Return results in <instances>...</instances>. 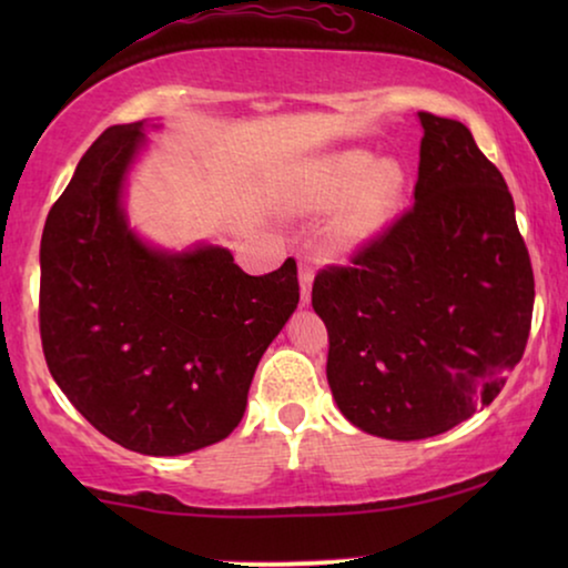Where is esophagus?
<instances>
[{
	"label": "esophagus",
	"instance_id": "esophagus-1",
	"mask_svg": "<svg viewBox=\"0 0 568 568\" xmlns=\"http://www.w3.org/2000/svg\"><path fill=\"white\" fill-rule=\"evenodd\" d=\"M313 276L315 271L310 263H300V294H302V305L310 302V290H313Z\"/></svg>",
	"mask_w": 568,
	"mask_h": 568
}]
</instances>
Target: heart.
<instances>
[{"label": "heart", "instance_id": "b5f03b06", "mask_svg": "<svg viewBox=\"0 0 568 568\" xmlns=\"http://www.w3.org/2000/svg\"><path fill=\"white\" fill-rule=\"evenodd\" d=\"M406 175L395 160H375L369 152L352 150L315 162L305 183L294 193L297 212H331L328 227L336 251H354L383 232L398 212Z\"/></svg>", "mask_w": 568, "mask_h": 568}]
</instances>
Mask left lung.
<instances>
[{"mask_svg":"<svg viewBox=\"0 0 568 568\" xmlns=\"http://www.w3.org/2000/svg\"><path fill=\"white\" fill-rule=\"evenodd\" d=\"M418 119L414 204L313 282L341 414L400 442L453 429L501 393L535 302L501 173L460 121Z\"/></svg>","mask_w":568,"mask_h":568,"instance_id":"obj_1","label":"left lung"}]
</instances>
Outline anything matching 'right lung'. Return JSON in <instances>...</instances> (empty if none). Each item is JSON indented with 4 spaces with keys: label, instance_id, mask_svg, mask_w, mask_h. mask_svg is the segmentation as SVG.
Segmentation results:
<instances>
[{
    "label": "right lung",
    "instance_id": "1",
    "mask_svg": "<svg viewBox=\"0 0 568 568\" xmlns=\"http://www.w3.org/2000/svg\"><path fill=\"white\" fill-rule=\"evenodd\" d=\"M142 139V123L105 129L51 206L38 323L53 379L100 434L183 455L243 418L255 367L300 302L297 263L247 276L224 247H146L121 212Z\"/></svg>",
    "mask_w": 568,
    "mask_h": 568
}]
</instances>
